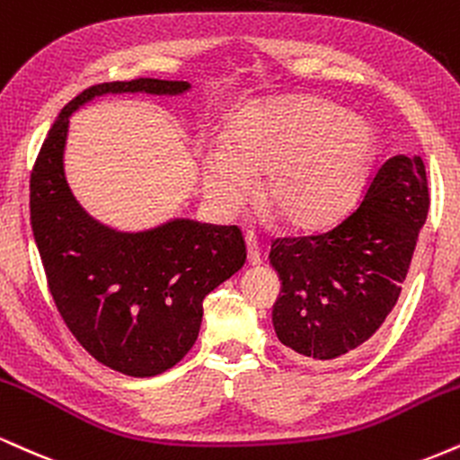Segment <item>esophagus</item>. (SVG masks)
I'll return each instance as SVG.
<instances>
[{"instance_id":"34e87169","label":"esophagus","mask_w":460,"mask_h":460,"mask_svg":"<svg viewBox=\"0 0 460 460\" xmlns=\"http://www.w3.org/2000/svg\"><path fill=\"white\" fill-rule=\"evenodd\" d=\"M246 257L251 265L261 263V252H259V244L254 240V235H246Z\"/></svg>"}]
</instances>
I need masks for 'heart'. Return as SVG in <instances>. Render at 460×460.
<instances>
[{
    "label": "heart",
    "mask_w": 460,
    "mask_h": 460,
    "mask_svg": "<svg viewBox=\"0 0 460 460\" xmlns=\"http://www.w3.org/2000/svg\"><path fill=\"white\" fill-rule=\"evenodd\" d=\"M375 152L373 130L314 96L268 101L244 111L203 158L209 206L229 216L261 175L257 195L293 229H319L351 206Z\"/></svg>",
    "instance_id": "heart-1"
}]
</instances>
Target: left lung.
<instances>
[{"mask_svg":"<svg viewBox=\"0 0 460 460\" xmlns=\"http://www.w3.org/2000/svg\"><path fill=\"white\" fill-rule=\"evenodd\" d=\"M422 158L381 164L359 206L313 235L276 240L279 341L308 364H334L381 328L401 296L429 214Z\"/></svg>","mask_w":460,"mask_h":460,"instance_id":"left-lung-1","label":"left lung"}]
</instances>
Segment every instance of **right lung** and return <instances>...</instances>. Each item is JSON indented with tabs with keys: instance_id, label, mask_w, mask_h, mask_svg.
<instances>
[{
	"instance_id": "right-lung-1",
	"label": "right lung",
	"mask_w": 460,
	"mask_h": 460,
	"mask_svg": "<svg viewBox=\"0 0 460 460\" xmlns=\"http://www.w3.org/2000/svg\"><path fill=\"white\" fill-rule=\"evenodd\" d=\"M188 81L101 83L66 104L49 130L30 181V212L58 311L104 367L154 377L195 345L203 300L246 261L237 226L171 218L143 231L102 225L72 195L64 154L70 115L107 93L181 96Z\"/></svg>"
}]
</instances>
